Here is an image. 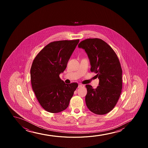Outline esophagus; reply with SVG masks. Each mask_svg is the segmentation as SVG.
<instances>
[{
  "label": "esophagus",
  "mask_w": 148,
  "mask_h": 148,
  "mask_svg": "<svg viewBox=\"0 0 148 148\" xmlns=\"http://www.w3.org/2000/svg\"><path fill=\"white\" fill-rule=\"evenodd\" d=\"M84 87V85H83V84H79V85H78V88H81V87Z\"/></svg>",
  "instance_id": "34e87169"
}]
</instances>
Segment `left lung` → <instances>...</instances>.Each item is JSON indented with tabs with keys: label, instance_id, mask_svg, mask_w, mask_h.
<instances>
[{
	"label": "left lung",
	"instance_id": "left-lung-1",
	"mask_svg": "<svg viewBox=\"0 0 148 148\" xmlns=\"http://www.w3.org/2000/svg\"><path fill=\"white\" fill-rule=\"evenodd\" d=\"M87 53L91 72L97 73L99 86L93 89L89 84L85 102L88 109L97 115H104L113 109L122 88L121 67L115 52L102 39H86L78 45Z\"/></svg>",
	"mask_w": 148,
	"mask_h": 148
}]
</instances>
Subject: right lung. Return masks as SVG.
<instances>
[{
    "mask_svg": "<svg viewBox=\"0 0 148 148\" xmlns=\"http://www.w3.org/2000/svg\"><path fill=\"white\" fill-rule=\"evenodd\" d=\"M79 39L53 41L35 57L30 70L33 90L41 106L47 111L57 113L69 106L78 83H66L59 75L79 43Z\"/></svg>",
    "mask_w": 148,
    "mask_h": 148,
    "instance_id": "add662e5",
    "label": "right lung"
}]
</instances>
